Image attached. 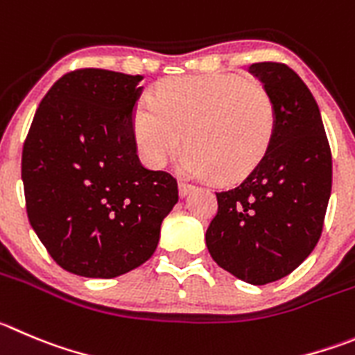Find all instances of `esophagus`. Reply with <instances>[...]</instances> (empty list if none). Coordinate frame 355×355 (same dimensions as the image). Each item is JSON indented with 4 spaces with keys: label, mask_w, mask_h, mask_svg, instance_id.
Segmentation results:
<instances>
[{
    "label": "esophagus",
    "mask_w": 355,
    "mask_h": 355,
    "mask_svg": "<svg viewBox=\"0 0 355 355\" xmlns=\"http://www.w3.org/2000/svg\"><path fill=\"white\" fill-rule=\"evenodd\" d=\"M194 185H191V184H187V182H178V194H180L182 198H185L187 196V194H191L194 191Z\"/></svg>",
    "instance_id": "1"
}]
</instances>
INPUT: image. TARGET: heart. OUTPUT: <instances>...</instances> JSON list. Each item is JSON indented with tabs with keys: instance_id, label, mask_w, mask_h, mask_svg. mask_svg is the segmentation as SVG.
I'll return each instance as SVG.
<instances>
[{
	"instance_id": "heart-1",
	"label": "heart",
	"mask_w": 355,
	"mask_h": 355,
	"mask_svg": "<svg viewBox=\"0 0 355 355\" xmlns=\"http://www.w3.org/2000/svg\"><path fill=\"white\" fill-rule=\"evenodd\" d=\"M277 108L266 89L231 75L162 82L154 99L138 103L132 135L145 164L162 168L182 147L180 170L196 178L236 182L266 157Z\"/></svg>"
}]
</instances>
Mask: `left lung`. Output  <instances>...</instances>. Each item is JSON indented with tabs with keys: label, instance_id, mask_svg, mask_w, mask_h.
<instances>
[{
	"label": "left lung",
	"instance_id": "8db88e82",
	"mask_svg": "<svg viewBox=\"0 0 355 355\" xmlns=\"http://www.w3.org/2000/svg\"><path fill=\"white\" fill-rule=\"evenodd\" d=\"M277 108L273 144L259 166L217 194L207 230L211 259L236 278L264 286L293 273L322 233L333 161L315 98L282 62L248 68Z\"/></svg>",
	"mask_w": 355,
	"mask_h": 355
}]
</instances>
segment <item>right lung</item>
I'll list each match as a JSON object with an SVG mask.
<instances>
[{"label":"right lung","mask_w":355,"mask_h":355,"mask_svg":"<svg viewBox=\"0 0 355 355\" xmlns=\"http://www.w3.org/2000/svg\"><path fill=\"white\" fill-rule=\"evenodd\" d=\"M141 75L85 68L62 75L36 110L22 148L31 227L69 273L114 278L154 254L177 180L145 168L132 110Z\"/></svg>","instance_id":"obj_1"}]
</instances>
